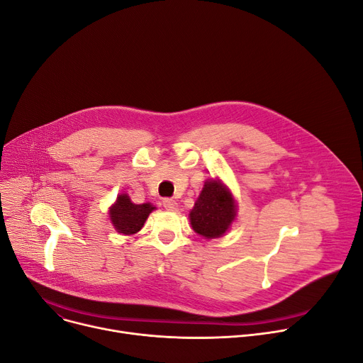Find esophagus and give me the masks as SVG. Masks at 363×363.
<instances>
[{
  "label": "esophagus",
  "instance_id": "34e87169",
  "mask_svg": "<svg viewBox=\"0 0 363 363\" xmlns=\"http://www.w3.org/2000/svg\"><path fill=\"white\" fill-rule=\"evenodd\" d=\"M162 206L167 211H176L177 209V202L174 199H164L162 201Z\"/></svg>",
  "mask_w": 363,
  "mask_h": 363
}]
</instances>
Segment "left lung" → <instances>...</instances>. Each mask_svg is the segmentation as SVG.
<instances>
[{
    "instance_id": "left-lung-1",
    "label": "left lung",
    "mask_w": 363,
    "mask_h": 363,
    "mask_svg": "<svg viewBox=\"0 0 363 363\" xmlns=\"http://www.w3.org/2000/svg\"><path fill=\"white\" fill-rule=\"evenodd\" d=\"M235 218V203L230 191L219 182H206L199 199L190 212L193 230L205 238L224 234Z\"/></svg>"
}]
</instances>
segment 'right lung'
<instances>
[{
  "label": "right lung",
  "mask_w": 363,
  "mask_h": 363,
  "mask_svg": "<svg viewBox=\"0 0 363 363\" xmlns=\"http://www.w3.org/2000/svg\"><path fill=\"white\" fill-rule=\"evenodd\" d=\"M154 209L152 205H135L130 202L128 194H121L116 203L110 209V219L113 222L118 233L130 235L143 228L144 222Z\"/></svg>",
  "instance_id": "1"
}]
</instances>
